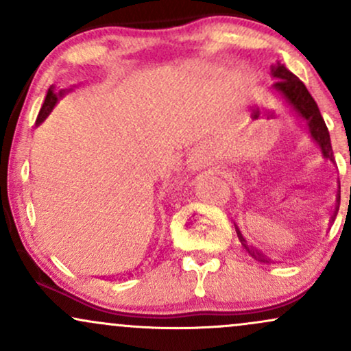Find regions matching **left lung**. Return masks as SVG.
Instances as JSON below:
<instances>
[{"label":"left lung","mask_w":351,"mask_h":351,"mask_svg":"<svg viewBox=\"0 0 351 351\" xmlns=\"http://www.w3.org/2000/svg\"><path fill=\"white\" fill-rule=\"evenodd\" d=\"M271 72H272L274 77L277 79L272 86L274 90L279 92L282 97L285 99V102L291 106L292 110L295 112L300 119H304L305 122H307L310 136H312V138L317 142L318 147H320L322 155H324L325 158L333 160V150H332V143H330L328 128H327V125H325V120H324V117H322L320 110H318L317 102L313 100L312 95H310L307 87H305L304 82H302L297 75H293L292 72L284 66V64L277 62L276 66H272ZM335 216H337V213H333V217ZM237 237H239L241 244L244 245L245 251L251 254L254 259L267 263L263 254L249 247L247 243H245L244 236L241 234L239 231H237Z\"/></svg>","instance_id":"1"}]
</instances>
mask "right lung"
Instances as JSON below:
<instances>
[{
  "mask_svg": "<svg viewBox=\"0 0 351 351\" xmlns=\"http://www.w3.org/2000/svg\"><path fill=\"white\" fill-rule=\"evenodd\" d=\"M64 92L66 90H62V88H60L59 92H54V86L49 87V90H47V94H46V99H44L41 110H39L38 119H36V125H41L44 120H46V117L51 114L52 108H54L56 104H58V100L64 95Z\"/></svg>",
  "mask_w": 351,
  "mask_h": 351,
  "instance_id": "1",
  "label": "right lung"
}]
</instances>
